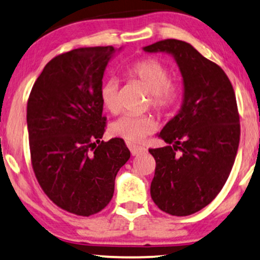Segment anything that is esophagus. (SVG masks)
I'll use <instances>...</instances> for the list:
<instances>
[{
    "mask_svg": "<svg viewBox=\"0 0 260 260\" xmlns=\"http://www.w3.org/2000/svg\"><path fill=\"white\" fill-rule=\"evenodd\" d=\"M129 149H131L132 155H133V156L138 155V154H141V153L146 152V148L139 147V146H129Z\"/></svg>",
    "mask_w": 260,
    "mask_h": 260,
    "instance_id": "34e87169",
    "label": "esophagus"
}]
</instances>
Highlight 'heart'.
Returning <instances> with one entry per match:
<instances>
[{
  "label": "heart",
  "instance_id": "heart-1",
  "mask_svg": "<svg viewBox=\"0 0 260 260\" xmlns=\"http://www.w3.org/2000/svg\"><path fill=\"white\" fill-rule=\"evenodd\" d=\"M126 75L144 86L149 93V104L159 114H166L174 108L181 96L180 85L171 81L168 68L155 58H144L129 64ZM118 90V81L114 79L106 81L100 89L101 104L112 114L120 111ZM155 129V120L149 115H123L109 126L113 137L121 138L129 144L144 141Z\"/></svg>",
  "mask_w": 260,
  "mask_h": 260
}]
</instances>
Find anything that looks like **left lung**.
Segmentation results:
<instances>
[{"label":"left lung","mask_w":260,"mask_h":260,"mask_svg":"<svg viewBox=\"0 0 260 260\" xmlns=\"http://www.w3.org/2000/svg\"><path fill=\"white\" fill-rule=\"evenodd\" d=\"M142 49L173 56L184 85L180 109L158 134L167 146L149 149L156 162L151 197L168 214H193L218 196L235 164L240 138L235 90L225 72L187 42L168 39Z\"/></svg>","instance_id":"left-lung-1"}]
</instances>
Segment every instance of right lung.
<instances>
[{"label": "right lung", "mask_w": 260, "mask_h": 260, "mask_svg": "<svg viewBox=\"0 0 260 260\" xmlns=\"http://www.w3.org/2000/svg\"><path fill=\"white\" fill-rule=\"evenodd\" d=\"M114 53L112 46L89 47L54 57L28 99L35 177L54 204L83 217L107 206L116 174L131 156L122 139L100 141L106 127L100 89Z\"/></svg>", "instance_id": "add662e5"}]
</instances>
